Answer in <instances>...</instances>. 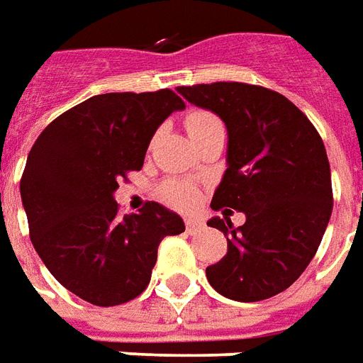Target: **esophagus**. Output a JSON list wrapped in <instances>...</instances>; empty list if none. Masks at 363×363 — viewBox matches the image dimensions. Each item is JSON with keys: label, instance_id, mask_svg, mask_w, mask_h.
<instances>
[{"label": "esophagus", "instance_id": "esophagus-1", "mask_svg": "<svg viewBox=\"0 0 363 363\" xmlns=\"http://www.w3.org/2000/svg\"><path fill=\"white\" fill-rule=\"evenodd\" d=\"M184 225H186V231H189L190 235H194L196 231L204 229V223L200 220H196V218H186V220H184Z\"/></svg>", "mask_w": 363, "mask_h": 363}]
</instances>
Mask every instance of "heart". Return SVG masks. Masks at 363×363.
<instances>
[{
	"label": "heart",
	"instance_id": "heart-1",
	"mask_svg": "<svg viewBox=\"0 0 363 363\" xmlns=\"http://www.w3.org/2000/svg\"><path fill=\"white\" fill-rule=\"evenodd\" d=\"M216 124H221V122L208 111H192L184 118V126H186V132H189L190 138L202 134L204 130H208L210 126H216ZM163 196H165L167 202H171L173 206L190 208L198 200L200 192L190 182L167 181L163 184Z\"/></svg>",
	"mask_w": 363,
	"mask_h": 363
}]
</instances>
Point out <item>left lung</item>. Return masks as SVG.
<instances>
[{
  "label": "left lung",
  "instance_id": "left-lung-1",
  "mask_svg": "<svg viewBox=\"0 0 363 363\" xmlns=\"http://www.w3.org/2000/svg\"><path fill=\"white\" fill-rule=\"evenodd\" d=\"M177 91L225 122L228 171L212 208L247 218L239 228L231 220L208 221L228 237V255L206 268L208 281L235 301L276 296L303 274L330 220L325 143L296 104L267 87L216 82Z\"/></svg>",
  "mask_w": 363,
  "mask_h": 363
}]
</instances>
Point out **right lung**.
Listing matches in <instances>:
<instances>
[{
	"label": "right lung",
	"instance_id": "right-lung-1",
	"mask_svg": "<svg viewBox=\"0 0 363 363\" xmlns=\"http://www.w3.org/2000/svg\"><path fill=\"white\" fill-rule=\"evenodd\" d=\"M184 108L171 89L104 93L75 104L36 138L21 177L28 233L56 280L99 307L126 303L147 288L167 235L181 216L157 202L120 216L118 182L140 171L159 124Z\"/></svg>",
	"mask_w": 363,
	"mask_h": 363
}]
</instances>
